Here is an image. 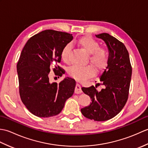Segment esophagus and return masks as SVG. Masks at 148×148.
I'll list each match as a JSON object with an SVG mask.
<instances>
[{"mask_svg":"<svg viewBox=\"0 0 148 148\" xmlns=\"http://www.w3.org/2000/svg\"><path fill=\"white\" fill-rule=\"evenodd\" d=\"M74 92L76 94H79V93H81L83 92L82 90H81V86L79 85V84H76V88H75Z\"/></svg>","mask_w":148,"mask_h":148,"instance_id":"1","label":"esophagus"}]
</instances>
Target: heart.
Instances as JSON below:
<instances>
[{
    "label": "heart",
    "instance_id": "heart-1",
    "mask_svg": "<svg viewBox=\"0 0 148 148\" xmlns=\"http://www.w3.org/2000/svg\"><path fill=\"white\" fill-rule=\"evenodd\" d=\"M77 43L84 51L88 53V60L97 71L102 70L108 64L109 54L107 49L99 47L96 40L90 36L81 37L77 40ZM71 44H67L61 51V58L63 61L69 62L70 60ZM68 74L70 76L78 81H83L93 76L95 74V69L92 65H73L69 67Z\"/></svg>",
    "mask_w": 148,
    "mask_h": 148
}]
</instances>
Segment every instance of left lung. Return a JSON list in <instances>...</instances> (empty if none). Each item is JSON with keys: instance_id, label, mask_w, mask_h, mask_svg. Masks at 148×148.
<instances>
[{"instance_id": "8db88e82", "label": "left lung", "mask_w": 148, "mask_h": 148, "mask_svg": "<svg viewBox=\"0 0 148 148\" xmlns=\"http://www.w3.org/2000/svg\"><path fill=\"white\" fill-rule=\"evenodd\" d=\"M104 40L109 49L108 66L100 75L101 83L95 86L82 87L83 92L92 99L90 106L81 109L83 115L94 121H103L114 118L126 103L129 93L132 65L129 54L124 45L109 34L96 35ZM104 86L101 90L97 84Z\"/></svg>"}]
</instances>
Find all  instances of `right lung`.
Returning <instances> with one entry per match:
<instances>
[{
    "mask_svg": "<svg viewBox=\"0 0 148 148\" xmlns=\"http://www.w3.org/2000/svg\"><path fill=\"white\" fill-rule=\"evenodd\" d=\"M72 39L71 34L46 30L31 37L22 50L17 64L19 92L23 104L37 117L58 114L73 95L74 79L51 83L48 76L51 67L56 76H62L61 51Z\"/></svg>",
    "mask_w": 148,
    "mask_h": 148,
    "instance_id": "1",
    "label": "right lung"
}]
</instances>
